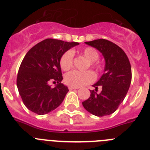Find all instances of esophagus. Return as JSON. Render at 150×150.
<instances>
[{
  "instance_id": "1",
  "label": "esophagus",
  "mask_w": 150,
  "mask_h": 150,
  "mask_svg": "<svg viewBox=\"0 0 150 150\" xmlns=\"http://www.w3.org/2000/svg\"><path fill=\"white\" fill-rule=\"evenodd\" d=\"M77 87H74V86H69V89L73 90V89H77Z\"/></svg>"
}]
</instances>
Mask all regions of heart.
<instances>
[{"label": "heart", "instance_id": "1", "mask_svg": "<svg viewBox=\"0 0 150 150\" xmlns=\"http://www.w3.org/2000/svg\"><path fill=\"white\" fill-rule=\"evenodd\" d=\"M82 55L90 62V65L96 70L100 69V66L95 63L99 58L98 52L94 48L87 47L82 51ZM73 58L74 55L71 51H67L62 55L60 59L61 68L63 71H68L73 66ZM95 79V74L90 71H72L67 73L64 76V81L67 85L74 87H80L91 83Z\"/></svg>", "mask_w": 150, "mask_h": 150}]
</instances>
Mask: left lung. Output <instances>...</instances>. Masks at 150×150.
<instances>
[{
	"mask_svg": "<svg viewBox=\"0 0 150 150\" xmlns=\"http://www.w3.org/2000/svg\"><path fill=\"white\" fill-rule=\"evenodd\" d=\"M98 50L105 61L104 74L98 81L92 85L102 90L97 93L90 90L89 98L83 102L88 112L96 116L112 114L125 98L132 82V67L125 52L120 46L104 39L85 42Z\"/></svg>",
	"mask_w": 150,
	"mask_h": 150,
	"instance_id": "obj_1",
	"label": "left lung"
}]
</instances>
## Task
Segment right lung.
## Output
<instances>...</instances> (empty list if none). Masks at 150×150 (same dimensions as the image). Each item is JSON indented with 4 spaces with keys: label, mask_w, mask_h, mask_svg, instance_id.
<instances>
[{
    "label": "right lung",
    "mask_w": 150,
    "mask_h": 150,
    "mask_svg": "<svg viewBox=\"0 0 150 150\" xmlns=\"http://www.w3.org/2000/svg\"><path fill=\"white\" fill-rule=\"evenodd\" d=\"M79 45L46 39L30 49L24 57L17 76V88L24 104L29 110L44 115L59 107L68 92L63 79L60 59L64 52ZM52 79L58 84L54 88L48 85Z\"/></svg>",
    "instance_id": "obj_1"
}]
</instances>
